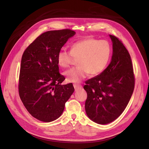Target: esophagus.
<instances>
[{"label": "esophagus", "instance_id": "1", "mask_svg": "<svg viewBox=\"0 0 149 149\" xmlns=\"http://www.w3.org/2000/svg\"><path fill=\"white\" fill-rule=\"evenodd\" d=\"M74 87L75 88V91H77V90H79L82 88V86L79 84H74Z\"/></svg>", "mask_w": 149, "mask_h": 149}]
</instances>
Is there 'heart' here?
Wrapping results in <instances>:
<instances>
[{
    "mask_svg": "<svg viewBox=\"0 0 149 149\" xmlns=\"http://www.w3.org/2000/svg\"><path fill=\"white\" fill-rule=\"evenodd\" d=\"M111 55V47L106 40L86 38L73 43L70 52L65 49L58 54L60 67L66 68L70 66L74 58L78 59L79 66L66 71L64 75L70 83H77L90 74L92 76L102 73L108 64Z\"/></svg>",
    "mask_w": 149,
    "mask_h": 149,
    "instance_id": "obj_1",
    "label": "heart"
}]
</instances>
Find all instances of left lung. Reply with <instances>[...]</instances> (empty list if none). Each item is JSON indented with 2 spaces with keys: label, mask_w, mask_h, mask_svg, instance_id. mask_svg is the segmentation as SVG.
<instances>
[{
  "label": "left lung",
  "mask_w": 149,
  "mask_h": 149,
  "mask_svg": "<svg viewBox=\"0 0 149 149\" xmlns=\"http://www.w3.org/2000/svg\"><path fill=\"white\" fill-rule=\"evenodd\" d=\"M113 55L108 66L99 75L86 81L85 110L89 118L99 124L112 122L121 115L134 88V75L131 56L122 42L109 35Z\"/></svg>",
  "instance_id": "left-lung-1"
}]
</instances>
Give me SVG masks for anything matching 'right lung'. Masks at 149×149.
Instances as JSON below:
<instances>
[{"label":"right lung","instance_id":"1","mask_svg":"<svg viewBox=\"0 0 149 149\" xmlns=\"http://www.w3.org/2000/svg\"><path fill=\"white\" fill-rule=\"evenodd\" d=\"M75 34L68 29L43 33L22 55L19 95L28 112L40 121L58 118L74 91L72 83L61 84L65 78L59 72L58 54Z\"/></svg>","mask_w":149,"mask_h":149}]
</instances>
